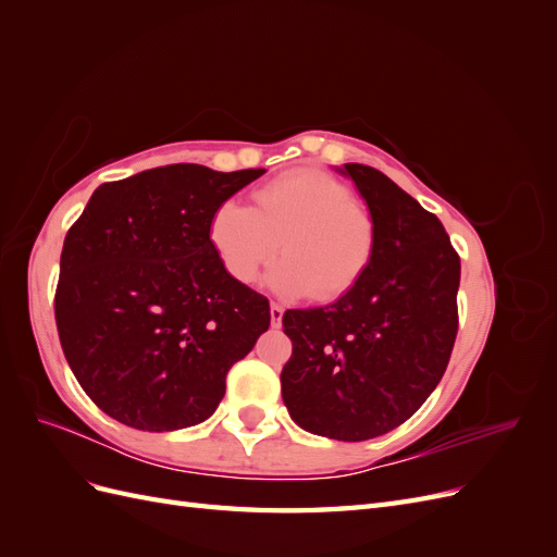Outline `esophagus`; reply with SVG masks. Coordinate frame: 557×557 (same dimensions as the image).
Here are the masks:
<instances>
[{"instance_id":"esophagus-1","label":"esophagus","mask_w":557,"mask_h":557,"mask_svg":"<svg viewBox=\"0 0 557 557\" xmlns=\"http://www.w3.org/2000/svg\"><path fill=\"white\" fill-rule=\"evenodd\" d=\"M269 313H272V325L281 327V320H283V307L272 301V307H269Z\"/></svg>"}]
</instances>
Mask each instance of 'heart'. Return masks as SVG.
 <instances>
[{"instance_id": "heart-1", "label": "heart", "mask_w": 557, "mask_h": 557, "mask_svg": "<svg viewBox=\"0 0 557 557\" xmlns=\"http://www.w3.org/2000/svg\"><path fill=\"white\" fill-rule=\"evenodd\" d=\"M209 242L225 272L256 281L278 250L269 274L283 295L334 301L367 274L376 250V223L346 183L315 170H295L252 193V207L223 201L211 213Z\"/></svg>"}]
</instances>
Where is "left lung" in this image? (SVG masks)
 <instances>
[{
  "mask_svg": "<svg viewBox=\"0 0 557 557\" xmlns=\"http://www.w3.org/2000/svg\"><path fill=\"white\" fill-rule=\"evenodd\" d=\"M376 223L362 281L330 307L288 309L281 395L299 428L364 442L409 420L442 381L458 334L460 256L440 218L374 166L348 162Z\"/></svg>",
  "mask_w": 557,
  "mask_h": 557,
  "instance_id": "obj_1",
  "label": "left lung"
}]
</instances>
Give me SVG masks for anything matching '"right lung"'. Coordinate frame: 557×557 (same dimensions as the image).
Returning <instances> with one entry per match:
<instances>
[{"mask_svg":"<svg viewBox=\"0 0 557 557\" xmlns=\"http://www.w3.org/2000/svg\"><path fill=\"white\" fill-rule=\"evenodd\" d=\"M262 174L156 166L99 185L66 232L60 344L117 423L172 432L207 420L232 364L269 330L267 297L232 278L209 242L211 213Z\"/></svg>","mask_w":557,"mask_h":557,"instance_id":"add662e5","label":"right lung"}]
</instances>
